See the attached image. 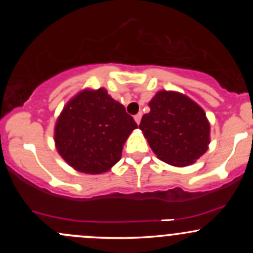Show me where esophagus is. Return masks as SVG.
I'll list each match as a JSON object with an SVG mask.
<instances>
[{
  "label": "esophagus",
  "instance_id": "obj_1",
  "mask_svg": "<svg viewBox=\"0 0 253 253\" xmlns=\"http://www.w3.org/2000/svg\"><path fill=\"white\" fill-rule=\"evenodd\" d=\"M141 120H142V114H137L136 116H134V121L137 122V125L141 124Z\"/></svg>",
  "mask_w": 253,
  "mask_h": 253
}]
</instances>
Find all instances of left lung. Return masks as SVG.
I'll return each mask as SVG.
<instances>
[{
  "instance_id": "1",
  "label": "left lung",
  "mask_w": 253,
  "mask_h": 253,
  "mask_svg": "<svg viewBox=\"0 0 253 253\" xmlns=\"http://www.w3.org/2000/svg\"><path fill=\"white\" fill-rule=\"evenodd\" d=\"M139 129L158 159L172 167L192 165L208 150L211 125L197 103L178 91L160 90L149 101Z\"/></svg>"
}]
</instances>
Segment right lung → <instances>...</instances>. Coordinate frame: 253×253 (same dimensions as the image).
I'll return each mask as SVG.
<instances>
[{
	"label": "right lung",
	"instance_id": "add662e5",
	"mask_svg": "<svg viewBox=\"0 0 253 253\" xmlns=\"http://www.w3.org/2000/svg\"><path fill=\"white\" fill-rule=\"evenodd\" d=\"M137 127L106 89H83L63 106L53 139L58 154L73 169L103 174L121 159L125 142Z\"/></svg>",
	"mask_w": 253,
	"mask_h": 253
}]
</instances>
